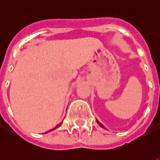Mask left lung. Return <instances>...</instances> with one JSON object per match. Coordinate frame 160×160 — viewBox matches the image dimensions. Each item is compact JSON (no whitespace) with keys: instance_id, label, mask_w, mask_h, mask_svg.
Masks as SVG:
<instances>
[{"instance_id":"obj_1","label":"left lung","mask_w":160,"mask_h":160,"mask_svg":"<svg viewBox=\"0 0 160 160\" xmlns=\"http://www.w3.org/2000/svg\"><path fill=\"white\" fill-rule=\"evenodd\" d=\"M98 124H99V125H100V126H101V127H103V125H102V124H101V123H99V122H98Z\"/></svg>"}]
</instances>
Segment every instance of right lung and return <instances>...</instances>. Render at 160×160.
I'll return each mask as SVG.
<instances>
[{
    "mask_svg": "<svg viewBox=\"0 0 160 160\" xmlns=\"http://www.w3.org/2000/svg\"><path fill=\"white\" fill-rule=\"evenodd\" d=\"M59 126H60V125H57V126H56V128H58ZM50 130H53V129H50Z\"/></svg>",
    "mask_w": 160,
    "mask_h": 160,
    "instance_id": "obj_1",
    "label": "right lung"
}]
</instances>
